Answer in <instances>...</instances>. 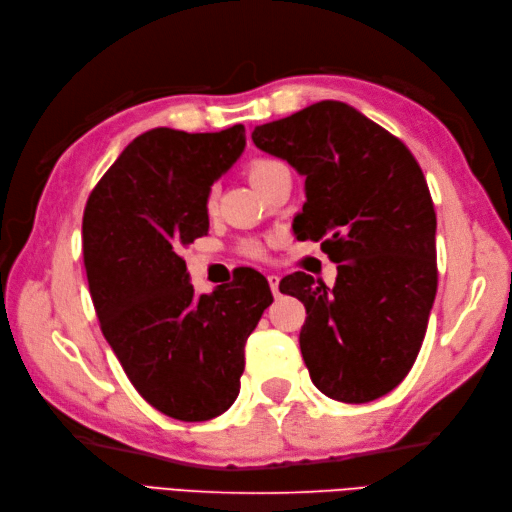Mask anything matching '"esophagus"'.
Here are the masks:
<instances>
[{"label": "esophagus", "instance_id": "34e87169", "mask_svg": "<svg viewBox=\"0 0 512 512\" xmlns=\"http://www.w3.org/2000/svg\"><path fill=\"white\" fill-rule=\"evenodd\" d=\"M267 280H269L271 292L275 294V297H280V280H282V277H280V275H275V273H271V275L267 277Z\"/></svg>", "mask_w": 512, "mask_h": 512}]
</instances>
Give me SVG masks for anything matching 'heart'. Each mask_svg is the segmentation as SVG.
Returning a JSON list of instances; mask_svg holds the SVG:
<instances>
[{
	"label": "heart",
	"mask_w": 512,
	"mask_h": 512,
	"mask_svg": "<svg viewBox=\"0 0 512 512\" xmlns=\"http://www.w3.org/2000/svg\"><path fill=\"white\" fill-rule=\"evenodd\" d=\"M275 164H277V162H269V160L254 162V164H252V168H250V179H252V183H256V181H258V177L265 175L267 170H269L271 166H275ZM207 209H209V211H213V209H215V194H213V192L207 196ZM252 250L256 252V247H252Z\"/></svg>",
	"instance_id": "1"
}]
</instances>
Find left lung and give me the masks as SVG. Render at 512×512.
<instances>
[{
	"instance_id": "obj_1",
	"label": "left lung",
	"mask_w": 512,
	"mask_h": 512,
	"mask_svg": "<svg viewBox=\"0 0 512 512\" xmlns=\"http://www.w3.org/2000/svg\"><path fill=\"white\" fill-rule=\"evenodd\" d=\"M252 141L305 177L294 235L322 241L337 265L333 288L303 271L280 284L307 309L299 344L309 378L344 404L391 393L421 350L438 288L436 211L421 166L337 100L256 126Z\"/></svg>"
}]
</instances>
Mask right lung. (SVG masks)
<instances>
[{
    "label": "right lung",
    "instance_id": "obj_1",
    "mask_svg": "<svg viewBox=\"0 0 512 512\" xmlns=\"http://www.w3.org/2000/svg\"><path fill=\"white\" fill-rule=\"evenodd\" d=\"M245 149V128H153L121 151L91 192L83 256L108 346L145 401L200 423L239 395L245 342L273 303L254 269L196 294L181 250L207 235L211 185Z\"/></svg>",
    "mask_w": 512,
    "mask_h": 512
}]
</instances>
